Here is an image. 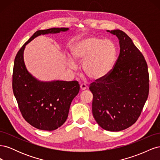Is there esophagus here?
<instances>
[{"instance_id": "1", "label": "esophagus", "mask_w": 160, "mask_h": 160, "mask_svg": "<svg viewBox=\"0 0 160 160\" xmlns=\"http://www.w3.org/2000/svg\"><path fill=\"white\" fill-rule=\"evenodd\" d=\"M80 88H81V90H85L88 89V86H87V85H85V83H82L80 85Z\"/></svg>"}]
</instances>
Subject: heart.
Masks as SVG:
<instances>
[{"mask_svg": "<svg viewBox=\"0 0 160 160\" xmlns=\"http://www.w3.org/2000/svg\"><path fill=\"white\" fill-rule=\"evenodd\" d=\"M71 55L76 61H83V70L93 79H100L112 71L117 59V49L114 43L96 37H88L77 41L71 48ZM71 67L75 62L70 59Z\"/></svg>", "mask_w": 160, "mask_h": 160, "instance_id": "heart-1", "label": "heart"}]
</instances>
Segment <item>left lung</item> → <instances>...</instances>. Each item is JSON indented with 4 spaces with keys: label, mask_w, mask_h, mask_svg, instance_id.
I'll return each mask as SVG.
<instances>
[{
    "label": "left lung",
    "mask_w": 160,
    "mask_h": 160,
    "mask_svg": "<svg viewBox=\"0 0 160 160\" xmlns=\"http://www.w3.org/2000/svg\"><path fill=\"white\" fill-rule=\"evenodd\" d=\"M117 36L120 52L110 73L90 85L93 93L92 112L100 127L119 132L134 124L149 95L147 62L123 31H107Z\"/></svg>",
    "instance_id": "left-lung-1"
}]
</instances>
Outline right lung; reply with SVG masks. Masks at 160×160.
Masks as SVG:
<instances>
[{
  "label": "right lung",
  "mask_w": 160,
  "mask_h": 160,
  "mask_svg": "<svg viewBox=\"0 0 160 160\" xmlns=\"http://www.w3.org/2000/svg\"><path fill=\"white\" fill-rule=\"evenodd\" d=\"M68 28H51L36 31L17 52L14 62L12 90L18 108L27 122L37 129H57L68 117L72 99L79 93L78 81L37 80L28 72L23 59L25 46L41 35L59 33Z\"/></svg>",
  "instance_id": "right-lung-1"
}]
</instances>
